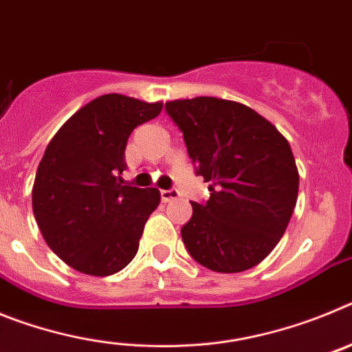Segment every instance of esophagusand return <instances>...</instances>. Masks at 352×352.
Masks as SVG:
<instances>
[{"mask_svg":"<svg viewBox=\"0 0 352 352\" xmlns=\"http://www.w3.org/2000/svg\"><path fill=\"white\" fill-rule=\"evenodd\" d=\"M160 197L164 203H170L174 199L179 197V192L176 188H169V190H160Z\"/></svg>","mask_w":352,"mask_h":352,"instance_id":"esophagus-1","label":"esophagus"}]
</instances>
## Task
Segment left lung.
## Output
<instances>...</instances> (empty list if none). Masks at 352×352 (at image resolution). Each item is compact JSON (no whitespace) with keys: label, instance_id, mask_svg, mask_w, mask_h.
Instances as JSON below:
<instances>
[{"label":"left lung","instance_id":"left-lung-1","mask_svg":"<svg viewBox=\"0 0 352 352\" xmlns=\"http://www.w3.org/2000/svg\"><path fill=\"white\" fill-rule=\"evenodd\" d=\"M183 133L210 199L190 203L182 227L186 250L204 268L239 273L254 268L284 236L298 199L291 146L254 109L214 96L166 104Z\"/></svg>","mask_w":352,"mask_h":352}]
</instances>
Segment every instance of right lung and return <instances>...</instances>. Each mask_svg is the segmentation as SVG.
Listing matches in <instances>:
<instances>
[{
	"label": "right lung",
	"instance_id": "add662e5",
	"mask_svg": "<svg viewBox=\"0 0 352 352\" xmlns=\"http://www.w3.org/2000/svg\"><path fill=\"white\" fill-rule=\"evenodd\" d=\"M160 111V102L102 95L79 109L45 148L33 213L49 248L77 272L113 275L138 254L160 194L125 183L121 173L132 130Z\"/></svg>",
	"mask_w": 352,
	"mask_h": 352
}]
</instances>
